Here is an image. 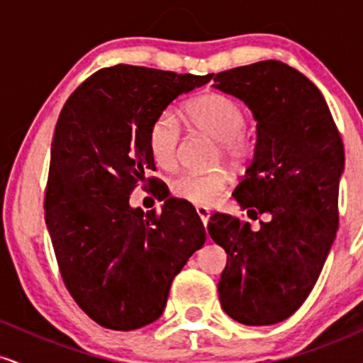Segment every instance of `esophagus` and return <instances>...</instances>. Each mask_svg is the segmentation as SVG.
Instances as JSON below:
<instances>
[{
  "label": "esophagus",
  "mask_w": 363,
  "mask_h": 363,
  "mask_svg": "<svg viewBox=\"0 0 363 363\" xmlns=\"http://www.w3.org/2000/svg\"><path fill=\"white\" fill-rule=\"evenodd\" d=\"M195 211H197L199 218L202 219L203 226H207V223H209V218H211V209H209V207H206V206H197V207H195Z\"/></svg>",
  "instance_id": "obj_1"
}]
</instances>
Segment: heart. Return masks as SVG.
<instances>
[{"label":"heart","mask_w":363,"mask_h":363,"mask_svg":"<svg viewBox=\"0 0 363 363\" xmlns=\"http://www.w3.org/2000/svg\"><path fill=\"white\" fill-rule=\"evenodd\" d=\"M190 120L197 128L203 130L219 140V152L231 162H238L247 154V116L238 103L223 94H206L186 106ZM182 121L173 109H166L154 120L149 130V149L154 161L164 169H171L180 160ZM230 182L225 169L183 171L169 183L177 197L209 206L221 195Z\"/></svg>","instance_id":"obj_1"}]
</instances>
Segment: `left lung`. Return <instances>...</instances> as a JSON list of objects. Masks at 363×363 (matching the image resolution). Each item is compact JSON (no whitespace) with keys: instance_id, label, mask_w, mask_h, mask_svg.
Instances as JSON below:
<instances>
[{"instance_id":"obj_1","label":"left lung","mask_w":363,"mask_h":363,"mask_svg":"<svg viewBox=\"0 0 363 363\" xmlns=\"http://www.w3.org/2000/svg\"><path fill=\"white\" fill-rule=\"evenodd\" d=\"M214 82L257 120L254 160L233 197L248 216L269 214L255 231L238 216H211V238L228 254L219 302L240 324H276L305 302L335 242L343 142L319 89L281 61L216 73Z\"/></svg>"}]
</instances>
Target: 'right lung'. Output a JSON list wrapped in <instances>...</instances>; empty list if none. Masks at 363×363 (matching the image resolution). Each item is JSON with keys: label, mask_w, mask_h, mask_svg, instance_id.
Wrapping results in <instances>:
<instances>
[{"label": "right lung", "mask_w": 363, "mask_h": 363, "mask_svg": "<svg viewBox=\"0 0 363 363\" xmlns=\"http://www.w3.org/2000/svg\"><path fill=\"white\" fill-rule=\"evenodd\" d=\"M209 75L115 65L68 97L51 144L44 218L72 298L103 328L133 331L161 317L171 281L206 242L190 203L166 199L161 213L130 207L156 169L149 130L183 92ZM145 189V186H142Z\"/></svg>", "instance_id": "right-lung-1"}]
</instances>
